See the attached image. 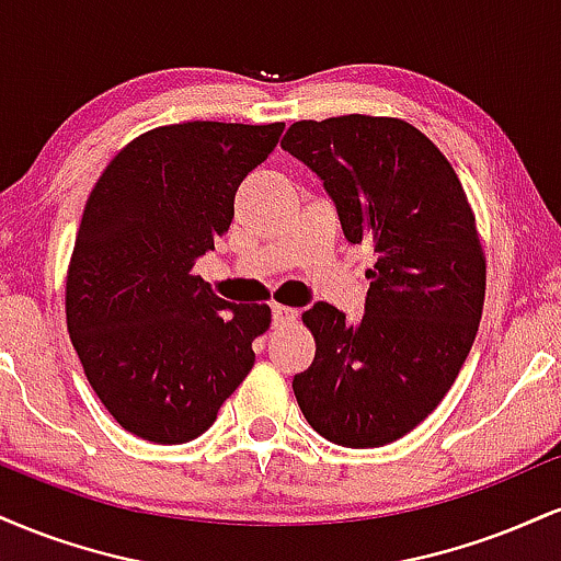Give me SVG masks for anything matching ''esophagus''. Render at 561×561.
<instances>
[{"instance_id":"obj_1","label":"esophagus","mask_w":561,"mask_h":561,"mask_svg":"<svg viewBox=\"0 0 561 561\" xmlns=\"http://www.w3.org/2000/svg\"><path fill=\"white\" fill-rule=\"evenodd\" d=\"M272 317H274V327H285V324H293V321L298 319V311L289 306H279V302H274Z\"/></svg>"}]
</instances>
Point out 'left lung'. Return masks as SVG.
I'll return each mask as SVG.
<instances>
[{
  "instance_id": "8db88e82",
  "label": "left lung",
  "mask_w": 561,
  "mask_h": 561,
  "mask_svg": "<svg viewBox=\"0 0 561 561\" xmlns=\"http://www.w3.org/2000/svg\"><path fill=\"white\" fill-rule=\"evenodd\" d=\"M282 150L324 182L345 240L377 255L356 324L330 302L302 313L317 356L295 398L327 440L385 446L433 414L478 334L485 253L472 208L446 156L401 118L298 121Z\"/></svg>"
}]
</instances>
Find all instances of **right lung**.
<instances>
[{
  "instance_id": "right-lung-1",
  "label": "right lung",
  "mask_w": 561,
  "mask_h": 561,
  "mask_svg": "<svg viewBox=\"0 0 561 561\" xmlns=\"http://www.w3.org/2000/svg\"><path fill=\"white\" fill-rule=\"evenodd\" d=\"M285 124L160 126L96 179L66 282L68 332L96 398L152 443L195 440L253 369L272 308L229 302L195 274L234 218V192Z\"/></svg>"
}]
</instances>
